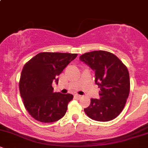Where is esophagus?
Masks as SVG:
<instances>
[{"label":"esophagus","instance_id":"34e87169","mask_svg":"<svg viewBox=\"0 0 148 148\" xmlns=\"http://www.w3.org/2000/svg\"><path fill=\"white\" fill-rule=\"evenodd\" d=\"M75 96H76V98H78V99H80V98L82 97V96L80 95H76Z\"/></svg>","mask_w":148,"mask_h":148}]
</instances>
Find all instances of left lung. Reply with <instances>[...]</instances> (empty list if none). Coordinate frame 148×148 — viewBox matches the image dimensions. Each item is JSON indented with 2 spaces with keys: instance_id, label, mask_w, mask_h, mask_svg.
<instances>
[{
  "instance_id": "8db88e82",
  "label": "left lung",
  "mask_w": 148,
  "mask_h": 148,
  "mask_svg": "<svg viewBox=\"0 0 148 148\" xmlns=\"http://www.w3.org/2000/svg\"><path fill=\"white\" fill-rule=\"evenodd\" d=\"M79 59L95 71V83L100 88L99 99H91L85 113L96 121L113 120L123 110L130 94L127 67L114 54L104 51L86 53Z\"/></svg>"
}]
</instances>
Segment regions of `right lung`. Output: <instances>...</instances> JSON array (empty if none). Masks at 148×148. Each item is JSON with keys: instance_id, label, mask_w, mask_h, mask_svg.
Instances as JSON below:
<instances>
[{"instance_id": "obj_1", "label": "right lung", "mask_w": 148, "mask_h": 148, "mask_svg": "<svg viewBox=\"0 0 148 148\" xmlns=\"http://www.w3.org/2000/svg\"><path fill=\"white\" fill-rule=\"evenodd\" d=\"M78 54L40 53L25 64L21 72L19 90L29 114L42 123H53L65 115L73 99L71 94L54 92L53 82Z\"/></svg>"}]
</instances>
